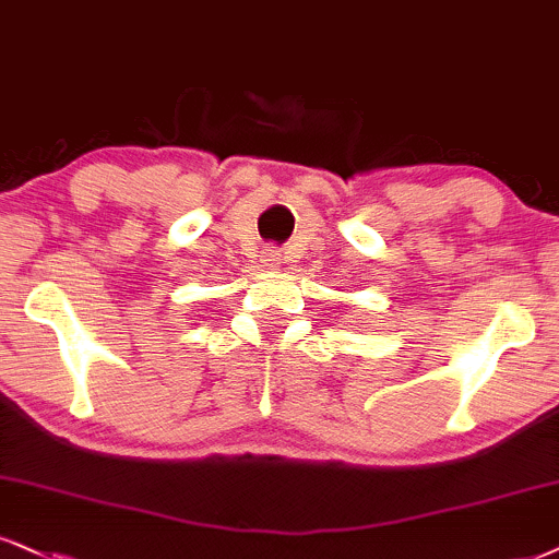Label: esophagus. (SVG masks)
Instances as JSON below:
<instances>
[{"label": "esophagus", "instance_id": "esophagus-1", "mask_svg": "<svg viewBox=\"0 0 559 559\" xmlns=\"http://www.w3.org/2000/svg\"><path fill=\"white\" fill-rule=\"evenodd\" d=\"M264 261H269V264H274V261H280V253L277 251H274V248H269V251L264 253Z\"/></svg>", "mask_w": 559, "mask_h": 559}]
</instances>
